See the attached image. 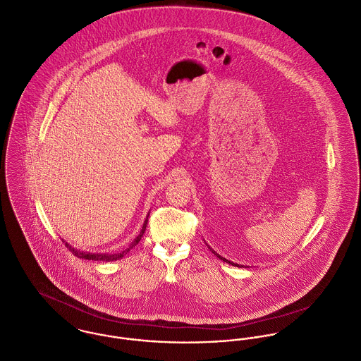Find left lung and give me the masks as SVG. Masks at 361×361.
<instances>
[{"label": "left lung", "mask_w": 361, "mask_h": 361, "mask_svg": "<svg viewBox=\"0 0 361 361\" xmlns=\"http://www.w3.org/2000/svg\"><path fill=\"white\" fill-rule=\"evenodd\" d=\"M219 258H220V257H219ZM220 259H223V261H226V262H228V264H231V262H230V261H227V259H224V258H220ZM233 265H234V264H233ZM237 267H238V265H237Z\"/></svg>", "instance_id": "obj_1"}]
</instances>
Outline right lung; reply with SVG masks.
<instances>
[{
	"label": "right lung",
	"instance_id": "obj_1",
	"mask_svg": "<svg viewBox=\"0 0 361 361\" xmlns=\"http://www.w3.org/2000/svg\"><path fill=\"white\" fill-rule=\"evenodd\" d=\"M146 224H147V219L145 220L144 226H142V230H141V233H140V235L133 241V244L130 245V248H127V250H124L123 252H120V254H90V252H80V251H76V250H73L71 248L68 244H66L67 247H70V250L73 251V255L75 257H78V258H82V259H92V261H106V262H109V261H116V259H120V258H123L131 248H134L138 243H140V240L142 238V235H144L145 230H146Z\"/></svg>",
	"mask_w": 361,
	"mask_h": 361
}]
</instances>
